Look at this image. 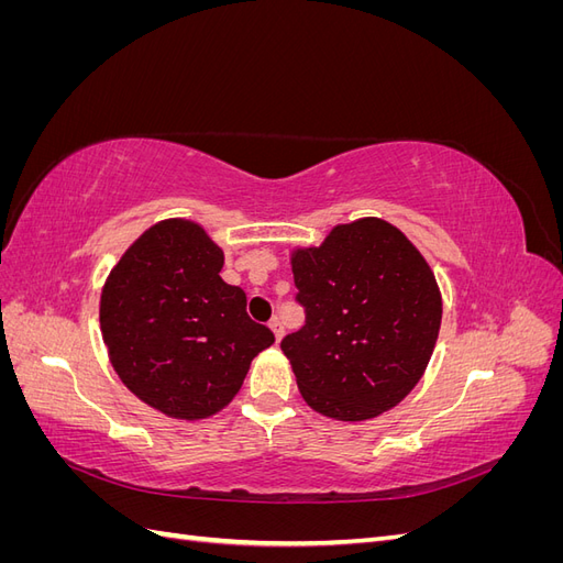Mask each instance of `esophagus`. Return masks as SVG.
Listing matches in <instances>:
<instances>
[{"mask_svg": "<svg viewBox=\"0 0 563 563\" xmlns=\"http://www.w3.org/2000/svg\"><path fill=\"white\" fill-rule=\"evenodd\" d=\"M269 329H272V333H275L277 340H282V335H284V323H282L279 317H272V319H269Z\"/></svg>", "mask_w": 563, "mask_h": 563, "instance_id": "esophagus-1", "label": "esophagus"}]
</instances>
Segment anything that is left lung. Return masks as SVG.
<instances>
[{
	"instance_id": "obj_1",
	"label": "left lung",
	"mask_w": 563,
	"mask_h": 563,
	"mask_svg": "<svg viewBox=\"0 0 563 563\" xmlns=\"http://www.w3.org/2000/svg\"><path fill=\"white\" fill-rule=\"evenodd\" d=\"M305 327L282 340L302 399L335 420L397 406L428 368L441 296L430 265L380 218L338 225L291 258Z\"/></svg>"
}]
</instances>
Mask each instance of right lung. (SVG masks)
Segmentation results:
<instances>
[{
  "label": "right lung",
  "mask_w": 563,
  "mask_h": 563,
  "mask_svg": "<svg viewBox=\"0 0 563 563\" xmlns=\"http://www.w3.org/2000/svg\"><path fill=\"white\" fill-rule=\"evenodd\" d=\"M220 269L223 251L197 223L162 220L122 255L100 296L117 376L172 418H209L228 406L253 356L275 343Z\"/></svg>",
  "instance_id": "right-lung-1"
}]
</instances>
